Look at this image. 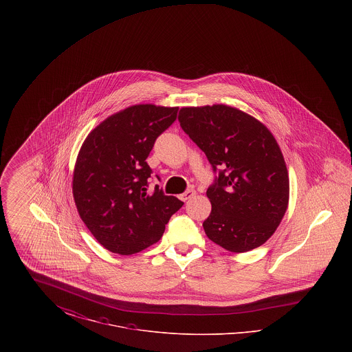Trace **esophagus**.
Wrapping results in <instances>:
<instances>
[{"mask_svg": "<svg viewBox=\"0 0 352 352\" xmlns=\"http://www.w3.org/2000/svg\"><path fill=\"white\" fill-rule=\"evenodd\" d=\"M195 194H197V191L192 190V188H190V190H187L186 192H184V194L181 195V199L184 201H188V199H191L192 197H195Z\"/></svg>", "mask_w": 352, "mask_h": 352, "instance_id": "esophagus-1", "label": "esophagus"}]
</instances>
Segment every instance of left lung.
<instances>
[{"label": "left lung", "instance_id": "8db88e82", "mask_svg": "<svg viewBox=\"0 0 352 352\" xmlns=\"http://www.w3.org/2000/svg\"><path fill=\"white\" fill-rule=\"evenodd\" d=\"M179 124L206 153L219 177L207 190V237L234 253L263 245L276 232L289 204V174L268 128L226 104L184 107Z\"/></svg>", "mask_w": 352, "mask_h": 352}]
</instances>
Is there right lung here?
<instances>
[{
  "instance_id": "1",
  "label": "right lung",
  "mask_w": 352,
  "mask_h": 352,
  "mask_svg": "<svg viewBox=\"0 0 352 352\" xmlns=\"http://www.w3.org/2000/svg\"><path fill=\"white\" fill-rule=\"evenodd\" d=\"M178 107L135 104L101 121L79 151L72 195L79 217L101 245L129 256L155 244L184 204L155 186L148 192L146 164L155 138L177 118Z\"/></svg>"
}]
</instances>
